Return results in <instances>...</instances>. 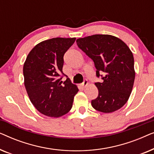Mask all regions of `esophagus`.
<instances>
[{
  "mask_svg": "<svg viewBox=\"0 0 154 154\" xmlns=\"http://www.w3.org/2000/svg\"><path fill=\"white\" fill-rule=\"evenodd\" d=\"M88 85V82L87 80H85V81H83V83H82V86H83V88H85Z\"/></svg>",
  "mask_w": 154,
  "mask_h": 154,
  "instance_id": "1",
  "label": "esophagus"
}]
</instances>
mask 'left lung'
Segmentation results:
<instances>
[{
    "label": "left lung",
    "mask_w": 154,
    "mask_h": 154,
    "mask_svg": "<svg viewBox=\"0 0 154 154\" xmlns=\"http://www.w3.org/2000/svg\"><path fill=\"white\" fill-rule=\"evenodd\" d=\"M76 43L93 60L97 76L104 74L101 83H94L99 94L92 100V107L103 113L119 110L128 102L133 88L135 71L132 51L122 40L108 34L78 38Z\"/></svg>",
    "instance_id": "left-lung-1"
}]
</instances>
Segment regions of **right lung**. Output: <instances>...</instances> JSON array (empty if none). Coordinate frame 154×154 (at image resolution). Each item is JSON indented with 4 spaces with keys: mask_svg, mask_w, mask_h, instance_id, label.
Segmentation results:
<instances>
[{
    "mask_svg": "<svg viewBox=\"0 0 154 154\" xmlns=\"http://www.w3.org/2000/svg\"><path fill=\"white\" fill-rule=\"evenodd\" d=\"M75 38H53L37 44L25 60L24 86L31 102L42 114L59 118L71 110L77 85L67 78L62 83L64 54Z\"/></svg>",
    "mask_w": 154,
    "mask_h": 154,
    "instance_id": "obj_1",
    "label": "right lung"
}]
</instances>
